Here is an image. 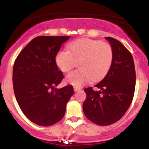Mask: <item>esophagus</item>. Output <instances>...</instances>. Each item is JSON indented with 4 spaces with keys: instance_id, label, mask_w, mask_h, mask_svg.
<instances>
[{
    "instance_id": "1",
    "label": "esophagus",
    "mask_w": 149,
    "mask_h": 149,
    "mask_svg": "<svg viewBox=\"0 0 149 149\" xmlns=\"http://www.w3.org/2000/svg\"><path fill=\"white\" fill-rule=\"evenodd\" d=\"M74 92H77V91L81 90V89L78 87H76V86H74Z\"/></svg>"
}]
</instances>
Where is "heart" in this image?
I'll return each instance as SVG.
<instances>
[{"label":"heart","mask_w":149,"mask_h":149,"mask_svg":"<svg viewBox=\"0 0 149 149\" xmlns=\"http://www.w3.org/2000/svg\"><path fill=\"white\" fill-rule=\"evenodd\" d=\"M56 56V63L63 72L71 71L78 63L79 69L68 74L65 81L80 87L90 80L98 81L110 70L113 60V49L110 44L90 39H77Z\"/></svg>","instance_id":"b5f03b06"}]
</instances>
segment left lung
<instances>
[{"mask_svg":"<svg viewBox=\"0 0 149 149\" xmlns=\"http://www.w3.org/2000/svg\"><path fill=\"white\" fill-rule=\"evenodd\" d=\"M113 49V60L104 79L86 94L83 110L89 120L101 126L110 125L125 115L132 102L136 85V72L131 52L118 41L105 37Z\"/></svg>","mask_w":149,"mask_h":149,"instance_id":"obj_1","label":"left lung"}]
</instances>
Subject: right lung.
Here are the masks:
<instances>
[{
  "instance_id": "obj_1",
  "label": "right lung",
  "mask_w": 149,
  "mask_h": 149,
  "mask_svg": "<svg viewBox=\"0 0 149 149\" xmlns=\"http://www.w3.org/2000/svg\"><path fill=\"white\" fill-rule=\"evenodd\" d=\"M70 36H40L31 40L17 56L13 71L15 98L23 113L40 126H51L61 120L73 86H56L63 74L56 63L63 43Z\"/></svg>"
}]
</instances>
